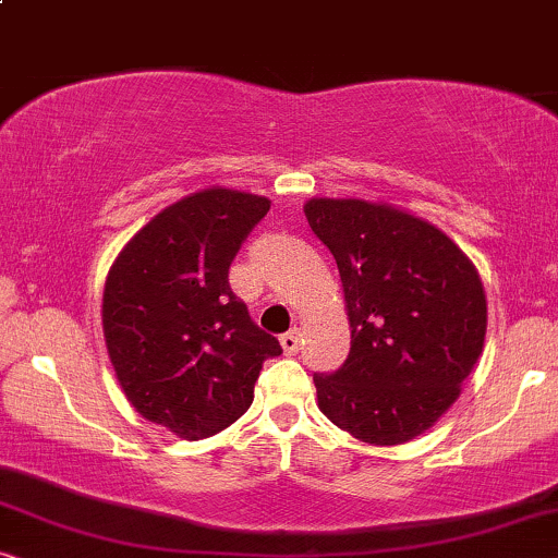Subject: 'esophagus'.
I'll list each match as a JSON object with an SVG mask.
<instances>
[{
  "instance_id": "34e87169",
  "label": "esophagus",
  "mask_w": 558,
  "mask_h": 558,
  "mask_svg": "<svg viewBox=\"0 0 558 558\" xmlns=\"http://www.w3.org/2000/svg\"><path fill=\"white\" fill-rule=\"evenodd\" d=\"M279 342H281V348H284L287 355H294V353H300L302 335H300V330H289V332L281 335Z\"/></svg>"
}]
</instances>
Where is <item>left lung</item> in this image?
Here are the masks:
<instances>
[{"instance_id":"1","label":"left lung","mask_w":558,"mask_h":558,"mask_svg":"<svg viewBox=\"0 0 558 558\" xmlns=\"http://www.w3.org/2000/svg\"><path fill=\"white\" fill-rule=\"evenodd\" d=\"M304 216L338 264L350 355L315 376L317 407L342 432L393 447L460 399L485 348L487 300L470 256L391 203L310 197Z\"/></svg>"}]
</instances>
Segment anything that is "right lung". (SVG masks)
I'll list each match as a JSON object with an SVG mask.
<instances>
[{
    "instance_id": "add662e5",
    "label": "right lung",
    "mask_w": 558,
    "mask_h": 558,
    "mask_svg": "<svg viewBox=\"0 0 558 558\" xmlns=\"http://www.w3.org/2000/svg\"><path fill=\"white\" fill-rule=\"evenodd\" d=\"M269 208L264 195L197 190L140 228L106 277L104 340L121 391L180 439L246 414L264 361L281 353L228 287L233 256Z\"/></svg>"
}]
</instances>
